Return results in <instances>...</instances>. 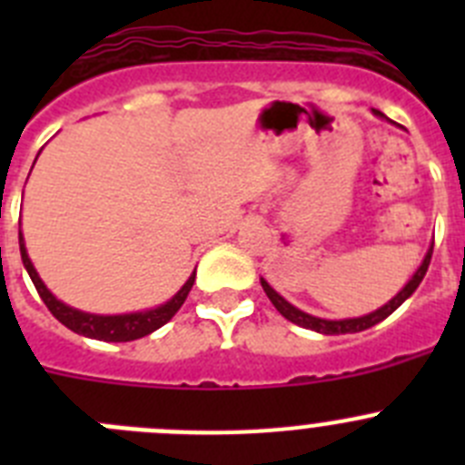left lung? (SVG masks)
<instances>
[{
  "label": "left lung",
  "mask_w": 465,
  "mask_h": 465,
  "mask_svg": "<svg viewBox=\"0 0 465 465\" xmlns=\"http://www.w3.org/2000/svg\"><path fill=\"white\" fill-rule=\"evenodd\" d=\"M375 116L380 118H386L381 111H372ZM430 253H433V246H430L429 252H426L424 261H421V265L417 268V272L412 274V279H410L405 286H402L401 291H398L396 295H393L386 305H381L380 310L371 312V314H363V316H354V319H322V316H312L307 314V312L298 310L295 305H291L289 300L282 298V295L277 293V291L270 286L265 279L261 277V286L262 291H265V295L270 298V302H272L274 307H277L279 314L283 316V319H289L291 323H295V326L300 328H307V331H316V332H323V335H344V332H361V331H368V328L377 326L380 322H384L386 316L393 314V312L398 310V307L405 302V300L410 298V295L417 291V286L421 283V279H424L426 270H429V262H430Z\"/></svg>",
  "instance_id": "8db88e82"
}]
</instances>
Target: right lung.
Instances as JSON below:
<instances>
[{"label":"right lung","instance_id":"right-lung-1","mask_svg":"<svg viewBox=\"0 0 465 465\" xmlns=\"http://www.w3.org/2000/svg\"><path fill=\"white\" fill-rule=\"evenodd\" d=\"M18 240L20 258H23L25 270L30 274L36 293H39L41 300L46 302L51 314L55 316L63 326H67L69 331L79 332L84 338L102 340V342H130V340H139L143 338V335H151L153 331H158L160 326H165L172 316L179 312V307L186 302L188 293H191L193 289V282H195V270H193V274L186 279V283H183L182 289L176 291L167 302H163V305L158 307H151V310L130 312V314H90V312H81L76 310V307L64 305L63 300H57L55 295L48 291V286L41 282L39 272H36L30 256H27V246H25L23 232H18Z\"/></svg>","mask_w":465,"mask_h":465}]
</instances>
